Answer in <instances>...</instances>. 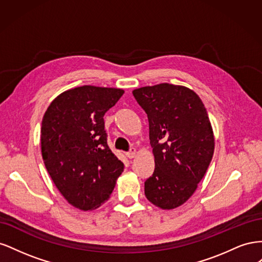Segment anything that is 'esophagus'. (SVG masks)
I'll use <instances>...</instances> for the list:
<instances>
[{
  "mask_svg": "<svg viewBox=\"0 0 262 262\" xmlns=\"http://www.w3.org/2000/svg\"><path fill=\"white\" fill-rule=\"evenodd\" d=\"M125 155H126V157L130 158V160H131V158H133L134 156L137 155V149H136V148H131V149L129 150V152L126 153Z\"/></svg>",
  "mask_w": 262,
  "mask_h": 262,
  "instance_id": "esophagus-1",
  "label": "esophagus"
}]
</instances>
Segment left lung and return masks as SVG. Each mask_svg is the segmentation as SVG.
I'll return each instance as SVG.
<instances>
[{"mask_svg":"<svg viewBox=\"0 0 262 262\" xmlns=\"http://www.w3.org/2000/svg\"><path fill=\"white\" fill-rule=\"evenodd\" d=\"M148 119L155 169L146 199L163 210L184 204L198 188L214 153V134L200 97L186 86L162 83L132 92Z\"/></svg>","mask_w":262,"mask_h":262,"instance_id":"8db88e82","label":"left lung"}]
</instances>
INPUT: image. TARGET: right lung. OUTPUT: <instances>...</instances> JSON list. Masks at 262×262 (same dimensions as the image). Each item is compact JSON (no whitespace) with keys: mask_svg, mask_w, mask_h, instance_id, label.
Returning a JSON list of instances; mask_svg holds the SVG:
<instances>
[{"mask_svg":"<svg viewBox=\"0 0 262 262\" xmlns=\"http://www.w3.org/2000/svg\"><path fill=\"white\" fill-rule=\"evenodd\" d=\"M123 93L113 87H75L55 97L42 118L45 166L60 193L78 210L99 208L123 171V163L107 144L104 122Z\"/></svg>","mask_w":262,"mask_h":262,"instance_id":"1","label":"right lung"}]
</instances>
